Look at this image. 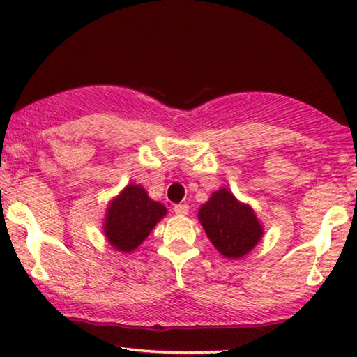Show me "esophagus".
Here are the masks:
<instances>
[{"label":"esophagus","mask_w":357,"mask_h":357,"mask_svg":"<svg viewBox=\"0 0 357 357\" xmlns=\"http://www.w3.org/2000/svg\"><path fill=\"white\" fill-rule=\"evenodd\" d=\"M173 211L178 216H185L188 213V206H187V204H178V206L173 207Z\"/></svg>","instance_id":"obj_1"}]
</instances>
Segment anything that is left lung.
Wrapping results in <instances>:
<instances>
[{"label": "left lung", "instance_id": "left-lung-1", "mask_svg": "<svg viewBox=\"0 0 357 357\" xmlns=\"http://www.w3.org/2000/svg\"><path fill=\"white\" fill-rule=\"evenodd\" d=\"M198 219L213 247L229 259L244 257L264 236V227L255 210L224 187L202 204Z\"/></svg>", "mask_w": 357, "mask_h": 357}]
</instances>
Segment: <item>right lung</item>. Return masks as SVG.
I'll return each mask as SVG.
<instances>
[{"label":"right lung","mask_w":357,"mask_h":357,"mask_svg":"<svg viewBox=\"0 0 357 357\" xmlns=\"http://www.w3.org/2000/svg\"><path fill=\"white\" fill-rule=\"evenodd\" d=\"M165 215L164 204L151 199L146 188L127 184L105 210L104 236L118 252L132 253Z\"/></svg>","instance_id":"obj_1"}]
</instances>
